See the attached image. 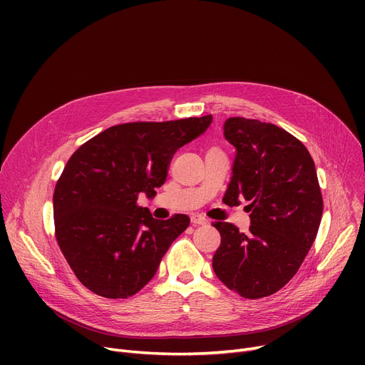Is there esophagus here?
<instances>
[{
  "label": "esophagus",
  "mask_w": 365,
  "mask_h": 365,
  "mask_svg": "<svg viewBox=\"0 0 365 365\" xmlns=\"http://www.w3.org/2000/svg\"><path fill=\"white\" fill-rule=\"evenodd\" d=\"M208 220L204 217V216H201V215H192L190 216V223L192 225H205Z\"/></svg>",
  "instance_id": "obj_1"
}]
</instances>
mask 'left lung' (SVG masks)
<instances>
[{
    "label": "left lung",
    "mask_w": 365,
    "mask_h": 365,
    "mask_svg": "<svg viewBox=\"0 0 365 365\" xmlns=\"http://www.w3.org/2000/svg\"><path fill=\"white\" fill-rule=\"evenodd\" d=\"M223 136L237 149L223 201H250V231L227 222L213 226L220 247L213 269L229 290L260 299L289 282L312 247L322 216L314 160L289 131L257 120L227 118Z\"/></svg>",
    "instance_id": "left-lung-1"
}]
</instances>
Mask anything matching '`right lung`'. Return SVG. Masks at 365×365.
<instances>
[{
  "label": "right lung",
  "instance_id": "obj_1",
  "mask_svg": "<svg viewBox=\"0 0 365 365\" xmlns=\"http://www.w3.org/2000/svg\"><path fill=\"white\" fill-rule=\"evenodd\" d=\"M213 117L109 127L73 152L53 195L56 240L88 290L108 299L136 294L189 226L186 215L153 219L139 194L157 195L176 150Z\"/></svg>",
  "mask_w": 365,
  "mask_h": 365
}]
</instances>
